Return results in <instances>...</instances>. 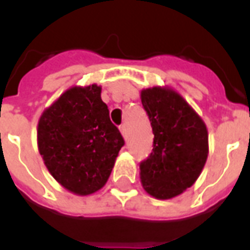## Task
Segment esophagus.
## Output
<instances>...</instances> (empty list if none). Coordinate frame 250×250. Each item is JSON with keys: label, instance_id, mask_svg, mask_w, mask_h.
<instances>
[{"label": "esophagus", "instance_id": "obj_1", "mask_svg": "<svg viewBox=\"0 0 250 250\" xmlns=\"http://www.w3.org/2000/svg\"><path fill=\"white\" fill-rule=\"evenodd\" d=\"M119 129H121V133L123 135V137H127V128H125V125H122L121 127H119Z\"/></svg>", "mask_w": 250, "mask_h": 250}]
</instances>
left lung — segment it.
<instances>
[{"label": "left lung", "mask_w": 250, "mask_h": 250, "mask_svg": "<svg viewBox=\"0 0 250 250\" xmlns=\"http://www.w3.org/2000/svg\"><path fill=\"white\" fill-rule=\"evenodd\" d=\"M152 125L153 150L140 164L143 188L158 200L182 194L197 180L209 154L205 122L168 86L141 90Z\"/></svg>", "instance_id": "left-lung-1"}]
</instances>
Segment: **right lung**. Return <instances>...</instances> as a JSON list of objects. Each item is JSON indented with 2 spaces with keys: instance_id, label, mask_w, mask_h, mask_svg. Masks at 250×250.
Instances as JSON below:
<instances>
[{
  "instance_id": "right-lung-1",
  "label": "right lung",
  "mask_w": 250,
  "mask_h": 250,
  "mask_svg": "<svg viewBox=\"0 0 250 250\" xmlns=\"http://www.w3.org/2000/svg\"><path fill=\"white\" fill-rule=\"evenodd\" d=\"M123 145L97 84L72 86L39 119L37 146L45 166L61 186L78 196L105 186Z\"/></svg>"
}]
</instances>
